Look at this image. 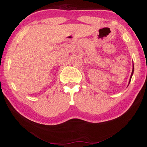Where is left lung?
<instances>
[{"label": "left lung", "mask_w": 147, "mask_h": 147, "mask_svg": "<svg viewBox=\"0 0 147 147\" xmlns=\"http://www.w3.org/2000/svg\"><path fill=\"white\" fill-rule=\"evenodd\" d=\"M133 70H134V65H133V70H132V73H131V77H132L133 74ZM131 79H130V81H129V83L130 82H131Z\"/></svg>", "instance_id": "8db88e82"}]
</instances>
